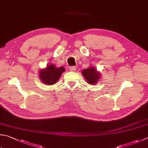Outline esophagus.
Segmentation results:
<instances>
[{
  "label": "esophagus",
  "mask_w": 148,
  "mask_h": 148,
  "mask_svg": "<svg viewBox=\"0 0 148 148\" xmlns=\"http://www.w3.org/2000/svg\"><path fill=\"white\" fill-rule=\"evenodd\" d=\"M69 70L71 71H75L76 70V66H71L69 67Z\"/></svg>",
  "instance_id": "obj_1"
}]
</instances>
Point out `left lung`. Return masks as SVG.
Segmentation results:
<instances>
[{"instance_id": "8db88e82", "label": "left lung", "mask_w": 148, "mask_h": 148, "mask_svg": "<svg viewBox=\"0 0 148 148\" xmlns=\"http://www.w3.org/2000/svg\"><path fill=\"white\" fill-rule=\"evenodd\" d=\"M82 75L84 77L85 79L88 83L90 84H94L97 83L100 77V73L97 72V69L94 68H89L84 69L82 71Z\"/></svg>"}]
</instances>
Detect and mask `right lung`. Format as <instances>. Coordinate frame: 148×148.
I'll use <instances>...</instances> for the list:
<instances>
[{"mask_svg": "<svg viewBox=\"0 0 148 148\" xmlns=\"http://www.w3.org/2000/svg\"><path fill=\"white\" fill-rule=\"evenodd\" d=\"M64 67L57 68L53 64H50L46 69H41L39 72L40 80L47 85H52L56 83L61 75L64 71Z\"/></svg>", "mask_w": 148, "mask_h": 148, "instance_id": "add662e5", "label": "right lung"}]
</instances>
